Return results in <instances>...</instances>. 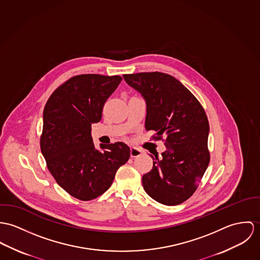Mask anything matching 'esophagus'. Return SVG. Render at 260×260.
Instances as JSON below:
<instances>
[{"label": "esophagus", "instance_id": "esophagus-1", "mask_svg": "<svg viewBox=\"0 0 260 260\" xmlns=\"http://www.w3.org/2000/svg\"><path fill=\"white\" fill-rule=\"evenodd\" d=\"M143 151L142 149L138 148V147H131V156L132 157H138L140 155H142Z\"/></svg>", "mask_w": 260, "mask_h": 260}]
</instances>
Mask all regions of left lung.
Wrapping results in <instances>:
<instances>
[{
    "instance_id": "8db88e82",
    "label": "left lung",
    "mask_w": 260,
    "mask_h": 260,
    "mask_svg": "<svg viewBox=\"0 0 260 260\" xmlns=\"http://www.w3.org/2000/svg\"><path fill=\"white\" fill-rule=\"evenodd\" d=\"M146 104L145 129L165 136L167 149L149 154L153 167L143 176L145 192L166 205H177L198 188L209 164L208 119L197 98L178 80L159 72L122 76Z\"/></svg>"
}]
</instances>
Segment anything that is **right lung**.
<instances>
[{
	"mask_svg": "<svg viewBox=\"0 0 260 260\" xmlns=\"http://www.w3.org/2000/svg\"><path fill=\"white\" fill-rule=\"evenodd\" d=\"M121 80L93 74L73 77L45 106L42 153L58 185L78 200L102 196L129 158L126 144H101L96 148L91 138V124L102 119L104 105Z\"/></svg>",
	"mask_w": 260,
	"mask_h": 260,
	"instance_id": "1",
	"label": "right lung"
}]
</instances>
